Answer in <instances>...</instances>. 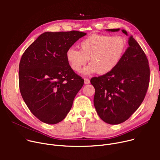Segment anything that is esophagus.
<instances>
[{
    "label": "esophagus",
    "mask_w": 160,
    "mask_h": 160,
    "mask_svg": "<svg viewBox=\"0 0 160 160\" xmlns=\"http://www.w3.org/2000/svg\"><path fill=\"white\" fill-rule=\"evenodd\" d=\"M84 83H85V84H89V83H90L89 79H88V78H85V79H84Z\"/></svg>",
    "instance_id": "1"
}]
</instances>
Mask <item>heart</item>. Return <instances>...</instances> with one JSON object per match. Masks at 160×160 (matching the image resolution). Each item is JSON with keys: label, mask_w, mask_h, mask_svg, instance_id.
Listing matches in <instances>:
<instances>
[{"label": "heart", "mask_w": 160, "mask_h": 160, "mask_svg": "<svg viewBox=\"0 0 160 160\" xmlns=\"http://www.w3.org/2000/svg\"><path fill=\"white\" fill-rule=\"evenodd\" d=\"M79 47L80 50L71 47L66 51L65 58L71 68L74 72H80L89 59V65L82 71L83 74H106L121 62L127 42L120 36L93 34L83 39Z\"/></svg>", "instance_id": "obj_1"}]
</instances>
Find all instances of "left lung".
<instances>
[{"instance_id": "8db88e82", "label": "left lung", "mask_w": 160, "mask_h": 160, "mask_svg": "<svg viewBox=\"0 0 160 160\" xmlns=\"http://www.w3.org/2000/svg\"><path fill=\"white\" fill-rule=\"evenodd\" d=\"M120 28L107 29L118 32ZM125 35L128 33L122 30ZM121 62L111 72L94 77V106L103 121L118 124L127 121L143 101L148 88L150 68L143 50L132 36Z\"/></svg>"}]
</instances>
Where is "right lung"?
I'll list each match as a JSON object with an SVG mask.
<instances>
[{
  "label": "right lung",
  "mask_w": 160,
  "mask_h": 160,
  "mask_svg": "<svg viewBox=\"0 0 160 160\" xmlns=\"http://www.w3.org/2000/svg\"><path fill=\"white\" fill-rule=\"evenodd\" d=\"M86 35L79 31L46 32L23 53L19 67L21 96L41 121L54 124L63 121L84 81L67 63L65 53Z\"/></svg>",
  "instance_id": "right-lung-1"
}]
</instances>
